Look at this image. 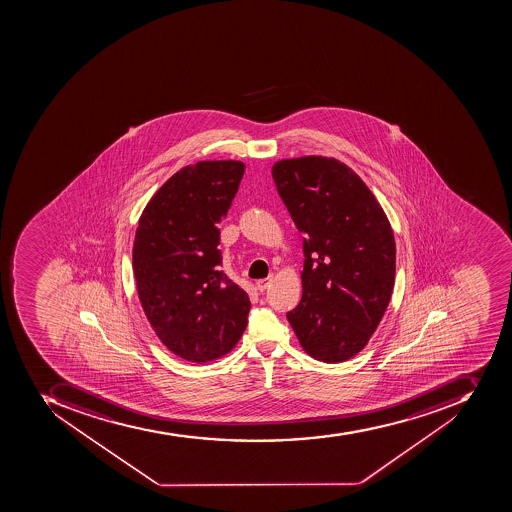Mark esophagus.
Listing matches in <instances>:
<instances>
[{"label": "esophagus", "instance_id": "1", "mask_svg": "<svg viewBox=\"0 0 512 512\" xmlns=\"http://www.w3.org/2000/svg\"><path fill=\"white\" fill-rule=\"evenodd\" d=\"M272 280H274V275H270V277L267 278H261V280H258V282H256V288H258V290L261 291V293H264V291H266L267 286H269V283L272 282Z\"/></svg>", "mask_w": 512, "mask_h": 512}]
</instances>
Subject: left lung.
Listing matches in <instances>:
<instances>
[{"label":"left lung","instance_id":"left-lung-1","mask_svg":"<svg viewBox=\"0 0 512 512\" xmlns=\"http://www.w3.org/2000/svg\"><path fill=\"white\" fill-rule=\"evenodd\" d=\"M272 178L304 253L302 298L286 318L310 357L344 362L367 346L391 301V224L365 182L334 158L278 161Z\"/></svg>","mask_w":512,"mask_h":512}]
</instances>
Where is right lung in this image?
Wrapping results in <instances>:
<instances>
[{
	"label": "right lung",
	"instance_id": "obj_1",
	"mask_svg": "<svg viewBox=\"0 0 512 512\" xmlns=\"http://www.w3.org/2000/svg\"><path fill=\"white\" fill-rule=\"evenodd\" d=\"M245 173L240 161H198L171 176L139 219L133 270L161 343L187 362L232 351L248 325V294L222 272L219 222Z\"/></svg>",
	"mask_w": 512,
	"mask_h": 512
}]
</instances>
